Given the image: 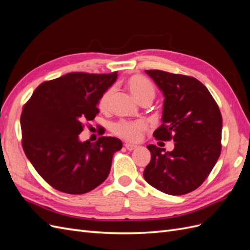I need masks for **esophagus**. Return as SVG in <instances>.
Masks as SVG:
<instances>
[{"label": "esophagus", "mask_w": 250, "mask_h": 250, "mask_svg": "<svg viewBox=\"0 0 250 250\" xmlns=\"http://www.w3.org/2000/svg\"><path fill=\"white\" fill-rule=\"evenodd\" d=\"M125 148L128 150V151H132V150H134V149H137L138 148V146H135V145H132V144H125Z\"/></svg>", "instance_id": "34e87169"}]
</instances>
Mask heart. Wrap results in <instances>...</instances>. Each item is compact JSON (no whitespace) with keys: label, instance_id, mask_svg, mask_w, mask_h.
I'll return each mask as SVG.
<instances>
[{"label":"heart","instance_id":"heart-1","mask_svg":"<svg viewBox=\"0 0 250 250\" xmlns=\"http://www.w3.org/2000/svg\"><path fill=\"white\" fill-rule=\"evenodd\" d=\"M126 87L129 90L132 97L140 104L144 102L151 103L155 97V88L152 83L141 75H133L126 82ZM115 94V88L109 87L101 95L98 100V108L101 112H107L109 110L111 98ZM146 123L143 121H125L121 120L111 127L112 132L118 137L128 142H139L143 133L146 130Z\"/></svg>","mask_w":250,"mask_h":250}]
</instances>
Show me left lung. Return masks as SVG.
Returning a JSON list of instances; mask_svg holds the SVG:
<instances>
[{"instance_id":"left-lung-1","label":"left lung","mask_w":250,"mask_h":250,"mask_svg":"<svg viewBox=\"0 0 250 250\" xmlns=\"http://www.w3.org/2000/svg\"><path fill=\"white\" fill-rule=\"evenodd\" d=\"M163 92V124L157 140L174 142V149L148 145L151 161L144 178L169 195L188 194L202 185L221 153L222 116L213 96L194 77L160 70L145 71Z\"/></svg>"}]
</instances>
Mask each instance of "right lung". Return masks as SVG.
<instances>
[{
  "mask_svg": "<svg viewBox=\"0 0 250 250\" xmlns=\"http://www.w3.org/2000/svg\"><path fill=\"white\" fill-rule=\"evenodd\" d=\"M117 76V72L69 73L42 82L24 105L22 149L37 173L56 190L84 194L107 178L122 142L112 137L80 142L79 134L99 113L98 100Z\"/></svg>",
  "mask_w": 250,
  "mask_h": 250,
  "instance_id": "add662e5",
  "label": "right lung"
}]
</instances>
